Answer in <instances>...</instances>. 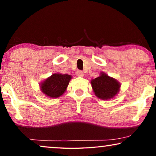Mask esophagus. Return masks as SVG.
<instances>
[{
  "mask_svg": "<svg viewBox=\"0 0 156 156\" xmlns=\"http://www.w3.org/2000/svg\"><path fill=\"white\" fill-rule=\"evenodd\" d=\"M76 76H79V77H82L84 76V73H83V72L79 70V71L76 72Z\"/></svg>",
  "mask_w": 156,
  "mask_h": 156,
  "instance_id": "1",
  "label": "esophagus"
}]
</instances>
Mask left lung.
I'll return each mask as SVG.
<instances>
[{
	"instance_id": "obj_1",
	"label": "left lung",
	"mask_w": 156,
	"mask_h": 156,
	"mask_svg": "<svg viewBox=\"0 0 156 156\" xmlns=\"http://www.w3.org/2000/svg\"><path fill=\"white\" fill-rule=\"evenodd\" d=\"M91 85L95 96L102 100L112 99L118 94L121 83L105 72H101L98 77L91 80Z\"/></svg>"
}]
</instances>
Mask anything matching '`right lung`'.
Returning a JSON list of instances; mask_svg holds the SVG:
<instances>
[{"label": "right lung", "instance_id": "add662e5", "mask_svg": "<svg viewBox=\"0 0 156 156\" xmlns=\"http://www.w3.org/2000/svg\"><path fill=\"white\" fill-rule=\"evenodd\" d=\"M72 76L59 72L52 74L40 84V90L47 97L55 99L61 97L67 90Z\"/></svg>", "mask_w": 156, "mask_h": 156}]
</instances>
